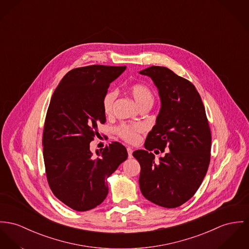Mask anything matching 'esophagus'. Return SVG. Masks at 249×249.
<instances>
[{
	"instance_id": "obj_1",
	"label": "esophagus",
	"mask_w": 249,
	"mask_h": 249,
	"mask_svg": "<svg viewBox=\"0 0 249 249\" xmlns=\"http://www.w3.org/2000/svg\"><path fill=\"white\" fill-rule=\"evenodd\" d=\"M127 152H128L129 158H132V157H133V149L130 148V147H128V148H127Z\"/></svg>"
}]
</instances>
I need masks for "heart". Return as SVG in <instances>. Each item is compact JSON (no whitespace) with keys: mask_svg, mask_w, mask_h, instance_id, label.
Instances as JSON below:
<instances>
[{"mask_svg":"<svg viewBox=\"0 0 249 249\" xmlns=\"http://www.w3.org/2000/svg\"><path fill=\"white\" fill-rule=\"evenodd\" d=\"M129 92L134 97L135 102L140 106L144 104H153V91L152 89L143 83H134L129 88ZM117 92L115 90L108 91L102 100V107L105 115H112L115 107V99ZM116 134L123 140L129 143H136L139 139V134L144 131L142 124H121L116 128Z\"/></svg>","mask_w":249,"mask_h":249,"instance_id":"b5f03b06","label":"heart"}]
</instances>
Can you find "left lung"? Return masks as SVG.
Returning a JSON list of instances; mask_svg holds the SVG:
<instances>
[{"instance_id":"obj_1","label":"left lung","mask_w":249,"mask_h":249,"mask_svg":"<svg viewBox=\"0 0 249 249\" xmlns=\"http://www.w3.org/2000/svg\"><path fill=\"white\" fill-rule=\"evenodd\" d=\"M153 79L161 108L145 150L133 153L141 172L143 196L163 208L180 207L197 192L211 161V134L201 96L192 82L163 66L139 72ZM170 151L156 162L150 151ZM156 152V151H154Z\"/></svg>"}]
</instances>
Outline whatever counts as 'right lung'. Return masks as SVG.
Returning a JSON list of instances; mask_svg holds the SVG:
<instances>
[{"mask_svg": "<svg viewBox=\"0 0 249 249\" xmlns=\"http://www.w3.org/2000/svg\"><path fill=\"white\" fill-rule=\"evenodd\" d=\"M126 66L90 65L69 71L57 85L45 117L42 145L54 195L77 211H90L108 194L107 178L124 162L126 148L113 142L96 155L90 142L106 122L102 100Z\"/></svg>", "mask_w": 249, "mask_h": 249, "instance_id": "right-lung-1", "label": "right lung"}]
</instances>
